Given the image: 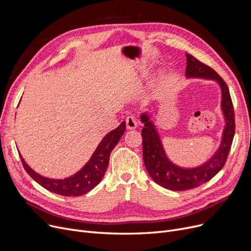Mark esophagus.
I'll list each match as a JSON object with an SVG mask.
<instances>
[{"label":"esophagus","instance_id":"1","mask_svg":"<svg viewBox=\"0 0 251 251\" xmlns=\"http://www.w3.org/2000/svg\"><path fill=\"white\" fill-rule=\"evenodd\" d=\"M137 120L134 116H128L126 118V127L129 130H132L135 129L137 127Z\"/></svg>","mask_w":251,"mask_h":251}]
</instances>
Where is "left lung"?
I'll use <instances>...</instances> for the list:
<instances>
[{"label":"left lung","mask_w":251,"mask_h":251,"mask_svg":"<svg viewBox=\"0 0 251 251\" xmlns=\"http://www.w3.org/2000/svg\"><path fill=\"white\" fill-rule=\"evenodd\" d=\"M186 72L188 78L201 77L210 79L219 83L222 90V111L225 117V128H224L221 146L216 153L197 168L185 169L174 165L165 152L163 143L159 133L151 121L148 114L140 116L144 127L141 131L143 162L151 179L166 189L182 191L192 189L206 183L215 177L225 165L235 134V115L230 96L229 88L223 78L207 65L186 54Z\"/></svg>","instance_id":"left-lung-1"}]
</instances>
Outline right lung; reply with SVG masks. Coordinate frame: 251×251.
Returning a JSON list of instances; mask_svg holds the SVG:
<instances>
[{"label":"right lung","mask_w":251,"mask_h":251,"mask_svg":"<svg viewBox=\"0 0 251 251\" xmlns=\"http://www.w3.org/2000/svg\"><path fill=\"white\" fill-rule=\"evenodd\" d=\"M125 129L126 123L122 122L119 127L109 132L102 138L86 165L76 174L66 179L57 180L43 177L25 163L21 154L20 159L27 174L47 190L63 196H80L94 189L101 181L109 166L110 154L124 134Z\"/></svg>","instance_id":"1"}]
</instances>
